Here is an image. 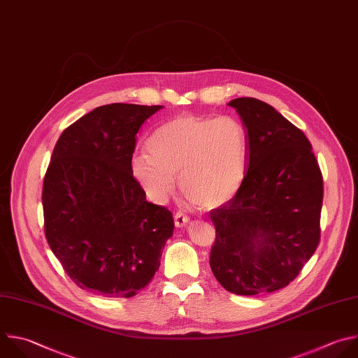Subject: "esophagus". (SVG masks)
<instances>
[{
    "label": "esophagus",
    "instance_id": "esophagus-1",
    "mask_svg": "<svg viewBox=\"0 0 358 358\" xmlns=\"http://www.w3.org/2000/svg\"><path fill=\"white\" fill-rule=\"evenodd\" d=\"M188 222H189V217H188L185 213H182L181 210H178V212L174 215V223H176L177 227H182V226H185Z\"/></svg>",
    "mask_w": 358,
    "mask_h": 358
}]
</instances>
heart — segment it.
Returning <instances> with one entry per match:
<instances>
[{
	"label": "heart",
	"instance_id": "b5f03b06",
	"mask_svg": "<svg viewBox=\"0 0 358 358\" xmlns=\"http://www.w3.org/2000/svg\"><path fill=\"white\" fill-rule=\"evenodd\" d=\"M245 127L230 116L178 115L153 132L148 153L134 156L131 173L146 196L163 203L176 188L202 208L226 203L241 189L248 162Z\"/></svg>",
	"mask_w": 358,
	"mask_h": 358
}]
</instances>
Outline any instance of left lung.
Here are the masks:
<instances>
[{"mask_svg":"<svg viewBox=\"0 0 358 358\" xmlns=\"http://www.w3.org/2000/svg\"><path fill=\"white\" fill-rule=\"evenodd\" d=\"M229 105L243 119L250 153L241 189L210 210L209 264L231 294L274 292L319 246L323 177L305 134L271 105L249 96Z\"/></svg>","mask_w":358,"mask_h":358,"instance_id":"left-lung-1","label":"left lung"}]
</instances>
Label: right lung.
I'll return each instance as SVG.
<instances>
[{"label":"right lung","mask_w":358,"mask_h":358,"mask_svg":"<svg viewBox=\"0 0 358 358\" xmlns=\"http://www.w3.org/2000/svg\"><path fill=\"white\" fill-rule=\"evenodd\" d=\"M162 105L109 103L60 135L43 178L46 241L83 289L131 298L160 266L173 213L146 201L131 173L141 127Z\"/></svg>","instance_id":"obj_1"}]
</instances>
